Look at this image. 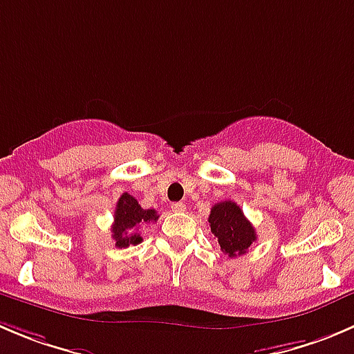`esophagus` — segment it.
<instances>
[{
  "label": "esophagus",
  "instance_id": "1",
  "mask_svg": "<svg viewBox=\"0 0 354 354\" xmlns=\"http://www.w3.org/2000/svg\"><path fill=\"white\" fill-rule=\"evenodd\" d=\"M171 209H173L174 212H185L187 211V205H185L183 202H174V204H171Z\"/></svg>",
  "mask_w": 354,
  "mask_h": 354
}]
</instances>
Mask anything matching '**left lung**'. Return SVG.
Wrapping results in <instances>:
<instances>
[{
	"label": "left lung",
	"mask_w": 354,
	"mask_h": 354,
	"mask_svg": "<svg viewBox=\"0 0 354 354\" xmlns=\"http://www.w3.org/2000/svg\"><path fill=\"white\" fill-rule=\"evenodd\" d=\"M207 221L212 235L218 239L219 247L228 257L245 254L250 243L257 239L254 226L233 201L212 205Z\"/></svg>",
	"instance_id": "1"
}]
</instances>
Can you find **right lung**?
Masks as SVG:
<instances>
[{
    "label": "right lung",
    "mask_w": 354,
    "mask_h": 354,
    "mask_svg": "<svg viewBox=\"0 0 354 354\" xmlns=\"http://www.w3.org/2000/svg\"><path fill=\"white\" fill-rule=\"evenodd\" d=\"M157 219L159 216L156 209H143L133 195H129L128 192L122 194L115 205L114 225H112L115 247L124 249V247L140 243L143 239L140 233L135 232V228H138V225H143V223L157 221Z\"/></svg>",
    "instance_id": "right-lung-1"
}]
</instances>
